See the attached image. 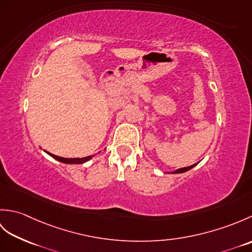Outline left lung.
I'll list each match as a JSON object with an SVG mask.
<instances>
[{
    "mask_svg": "<svg viewBox=\"0 0 252 252\" xmlns=\"http://www.w3.org/2000/svg\"><path fill=\"white\" fill-rule=\"evenodd\" d=\"M197 163H195V164H192V165H189V167H185V168H180V169H178V170H175V171H173L172 173H184V172H186V171H189V170H190L191 168H194L195 165H196Z\"/></svg>",
    "mask_w": 252,
    "mask_h": 252,
    "instance_id": "8db88e82",
    "label": "left lung"
}]
</instances>
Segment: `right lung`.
I'll use <instances>...</instances> for the list:
<instances>
[{
	"label": "right lung",
	"instance_id": "obj_1",
	"mask_svg": "<svg viewBox=\"0 0 252 252\" xmlns=\"http://www.w3.org/2000/svg\"><path fill=\"white\" fill-rule=\"evenodd\" d=\"M47 155H50L51 157H53L54 159L58 160V161H61L63 163H68V164H80V163H84L89 161V160L92 159L95 155H92V156H88V157H83V158H63V157H58L56 155H53L49 152L44 151Z\"/></svg>",
	"mask_w": 252,
	"mask_h": 252
}]
</instances>
